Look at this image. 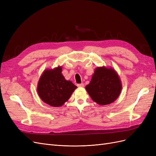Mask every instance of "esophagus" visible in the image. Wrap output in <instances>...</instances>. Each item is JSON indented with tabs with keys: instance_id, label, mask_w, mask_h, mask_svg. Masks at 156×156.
<instances>
[{
	"instance_id": "34e87169",
	"label": "esophagus",
	"mask_w": 156,
	"mask_h": 156,
	"mask_svg": "<svg viewBox=\"0 0 156 156\" xmlns=\"http://www.w3.org/2000/svg\"><path fill=\"white\" fill-rule=\"evenodd\" d=\"M77 87H79V88H83V87H84V84L83 83L77 84Z\"/></svg>"
}]
</instances>
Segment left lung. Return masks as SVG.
<instances>
[{
    "instance_id": "left-lung-1",
    "label": "left lung",
    "mask_w": 156,
    "mask_h": 156,
    "mask_svg": "<svg viewBox=\"0 0 156 156\" xmlns=\"http://www.w3.org/2000/svg\"><path fill=\"white\" fill-rule=\"evenodd\" d=\"M85 88L94 101L105 105L114 102L119 96L122 83L115 69L98 67Z\"/></svg>"
}]
</instances>
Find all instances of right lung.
Returning <instances> with one entry per match:
<instances>
[{
	"label": "right lung",
	"instance_id": "1",
	"mask_svg": "<svg viewBox=\"0 0 156 156\" xmlns=\"http://www.w3.org/2000/svg\"><path fill=\"white\" fill-rule=\"evenodd\" d=\"M77 87L66 81L62 74V67L45 69L37 84V91L41 100L52 107L64 105Z\"/></svg>",
	"mask_w": 156,
	"mask_h": 156
}]
</instances>
